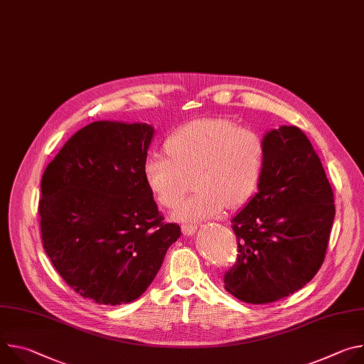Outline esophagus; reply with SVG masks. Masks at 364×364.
I'll return each mask as SVG.
<instances>
[{
  "label": "esophagus",
  "instance_id": "esophagus-1",
  "mask_svg": "<svg viewBox=\"0 0 364 364\" xmlns=\"http://www.w3.org/2000/svg\"><path fill=\"white\" fill-rule=\"evenodd\" d=\"M181 230H183V235H184V236H193V235L196 233V230H197V226H194V225H186V226L181 228Z\"/></svg>",
  "mask_w": 364,
  "mask_h": 364
}]
</instances>
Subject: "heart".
<instances>
[{"label":"heart","instance_id":"heart-1","mask_svg":"<svg viewBox=\"0 0 364 364\" xmlns=\"http://www.w3.org/2000/svg\"><path fill=\"white\" fill-rule=\"evenodd\" d=\"M168 157L149 155L144 164L148 188L166 207L178 203L193 181L194 194L171 213L178 223L218 218L226 205L239 207L253 194L262 174L265 146L257 132L236 128L225 118H205L180 127L166 142Z\"/></svg>","mask_w":364,"mask_h":364}]
</instances>
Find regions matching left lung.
Here are the masks:
<instances>
[{
	"label": "left lung",
	"instance_id": "obj_1",
	"mask_svg": "<svg viewBox=\"0 0 364 364\" xmlns=\"http://www.w3.org/2000/svg\"><path fill=\"white\" fill-rule=\"evenodd\" d=\"M257 193L232 219L236 265L225 288L249 304H268L301 289L324 262L336 216L334 194L305 134L282 125L264 135Z\"/></svg>",
	"mask_w": 364,
	"mask_h": 364
}]
</instances>
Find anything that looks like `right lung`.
Instances as JSON below:
<instances>
[{
	"mask_svg": "<svg viewBox=\"0 0 364 364\" xmlns=\"http://www.w3.org/2000/svg\"><path fill=\"white\" fill-rule=\"evenodd\" d=\"M152 138L148 124L92 122L41 178L43 247L66 284L97 304L141 296L181 235L178 225L163 223L145 183Z\"/></svg>",
	"mask_w": 364,
	"mask_h": 364,
	"instance_id": "1",
	"label": "right lung"
}]
</instances>
